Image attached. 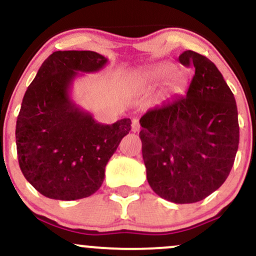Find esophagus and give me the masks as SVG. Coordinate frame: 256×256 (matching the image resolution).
Masks as SVG:
<instances>
[{
    "label": "esophagus",
    "mask_w": 256,
    "mask_h": 256,
    "mask_svg": "<svg viewBox=\"0 0 256 256\" xmlns=\"http://www.w3.org/2000/svg\"><path fill=\"white\" fill-rule=\"evenodd\" d=\"M131 130L132 132H138L140 130V122H138L137 119H134L132 120V125H131Z\"/></svg>",
    "instance_id": "esophagus-1"
}]
</instances>
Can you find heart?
I'll return each mask as SVG.
<instances>
[{
    "mask_svg": "<svg viewBox=\"0 0 256 256\" xmlns=\"http://www.w3.org/2000/svg\"><path fill=\"white\" fill-rule=\"evenodd\" d=\"M176 66L171 62H162L137 73L131 78V84L134 86H152L165 80L170 75L165 86L166 95H178L184 91L188 84V74L184 71H176Z\"/></svg>",
    "mask_w": 256,
    "mask_h": 256,
    "instance_id": "b5f03b06",
    "label": "heart"
}]
</instances>
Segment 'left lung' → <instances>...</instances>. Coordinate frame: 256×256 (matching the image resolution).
I'll return each mask as SVG.
<instances>
[{"label": "left lung", "instance_id": "left-lung-1", "mask_svg": "<svg viewBox=\"0 0 256 256\" xmlns=\"http://www.w3.org/2000/svg\"><path fill=\"white\" fill-rule=\"evenodd\" d=\"M195 74L185 96L150 108L140 120L146 179L154 192L174 204H194L228 178L240 143L234 94L210 58L179 55Z\"/></svg>", "mask_w": 256, "mask_h": 256}]
</instances>
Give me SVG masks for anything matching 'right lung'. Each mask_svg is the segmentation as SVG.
Listing matches in <instances>:
<instances>
[{
  "mask_svg": "<svg viewBox=\"0 0 256 256\" xmlns=\"http://www.w3.org/2000/svg\"><path fill=\"white\" fill-rule=\"evenodd\" d=\"M107 62L95 52H55L26 90L16 119L18 160L24 177L46 198L72 201L98 192L106 165L131 130L128 118L98 122L70 95L79 72H98Z\"/></svg>",
  "mask_w": 256,
  "mask_h": 256,
  "instance_id": "1",
  "label": "right lung"
}]
</instances>
